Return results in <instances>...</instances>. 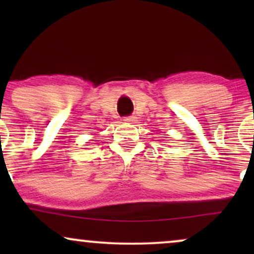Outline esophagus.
I'll list each match as a JSON object with an SVG mask.
<instances>
[{
    "instance_id": "34e87169",
    "label": "esophagus",
    "mask_w": 254,
    "mask_h": 254,
    "mask_svg": "<svg viewBox=\"0 0 254 254\" xmlns=\"http://www.w3.org/2000/svg\"><path fill=\"white\" fill-rule=\"evenodd\" d=\"M124 121L127 123H133V122H136V117L135 116H127V117H124Z\"/></svg>"
}]
</instances>
